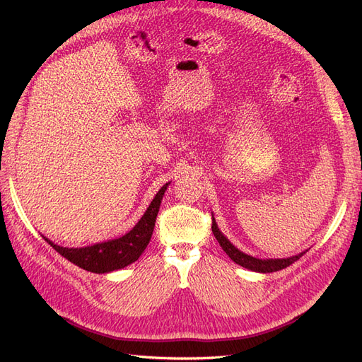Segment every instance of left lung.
Here are the masks:
<instances>
[{"instance_id": "obj_1", "label": "left lung", "mask_w": 362, "mask_h": 362, "mask_svg": "<svg viewBox=\"0 0 362 362\" xmlns=\"http://www.w3.org/2000/svg\"><path fill=\"white\" fill-rule=\"evenodd\" d=\"M211 229H213V234L216 237V240L218 242V245H221V247L226 252V255L231 258L234 262H237L238 266H242L245 269H249L252 272H258V273H272V272H278V270H282L288 267L290 264H293L294 261H298L305 252H300V254L298 255H293V257H288V258H275V259H259V258H255L252 255H247L245 254V252H242L240 249H237L229 240L221 233V229H218L217 223H216V218L213 216V225H211Z\"/></svg>"}]
</instances>
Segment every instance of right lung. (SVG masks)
<instances>
[{
	"label": "right lung",
	"instance_id": "obj_1",
	"mask_svg": "<svg viewBox=\"0 0 362 362\" xmlns=\"http://www.w3.org/2000/svg\"><path fill=\"white\" fill-rule=\"evenodd\" d=\"M169 184L170 182L163 185L156 194V198L152 199L145 214L141 216L140 221L136 223V226L122 237L112 238L107 240V242H100L84 247H63L52 243L49 238L43 235L42 237L45 238V242L49 243L52 249H56L62 257H64L68 261L74 262L75 266H78L87 272L110 273L119 269H124L129 266L131 262L137 261L139 257L144 254V250L146 249L152 237V231H154L161 199Z\"/></svg>",
	"mask_w": 362,
	"mask_h": 362
}]
</instances>
